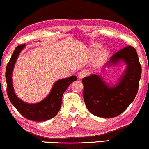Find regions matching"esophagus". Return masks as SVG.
<instances>
[{
	"mask_svg": "<svg viewBox=\"0 0 149 149\" xmlns=\"http://www.w3.org/2000/svg\"><path fill=\"white\" fill-rule=\"evenodd\" d=\"M88 75V72L87 70H81V72L79 73L78 77L79 79H81L83 78V77L87 76Z\"/></svg>",
	"mask_w": 149,
	"mask_h": 149,
	"instance_id": "34e87169",
	"label": "esophagus"
}]
</instances>
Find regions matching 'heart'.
Segmentation results:
<instances>
[{"instance_id": "obj_1", "label": "heart", "mask_w": 149, "mask_h": 149, "mask_svg": "<svg viewBox=\"0 0 149 149\" xmlns=\"http://www.w3.org/2000/svg\"><path fill=\"white\" fill-rule=\"evenodd\" d=\"M98 46L97 45H95L93 46V49H94V51H96V50L98 49ZM106 54H107V53H106L105 51H102V53H100V58H104V56H106Z\"/></svg>"}]
</instances>
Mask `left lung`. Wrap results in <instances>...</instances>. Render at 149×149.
<instances>
[{"mask_svg": "<svg viewBox=\"0 0 149 149\" xmlns=\"http://www.w3.org/2000/svg\"><path fill=\"white\" fill-rule=\"evenodd\" d=\"M123 60L127 64L125 74L116 86H109L97 75L84 77L83 96L86 106L94 116L115 117L124 111L134 100L138 91L142 68L136 51L127 46L113 54L109 63Z\"/></svg>", "mask_w": 149, "mask_h": 149, "instance_id": "obj_1", "label": "left lung"}]
</instances>
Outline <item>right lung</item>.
Here are the masks:
<instances>
[{
	"label": "right lung",
	"instance_id": "right-lung-1",
	"mask_svg": "<svg viewBox=\"0 0 149 149\" xmlns=\"http://www.w3.org/2000/svg\"><path fill=\"white\" fill-rule=\"evenodd\" d=\"M25 45H20L16 47L11 59L6 68L5 77L7 81V93L8 97L16 109L24 117L29 120L44 121L52 119L56 116L62 103V97L65 91L73 81L77 80L76 76H71L56 81L52 91L47 97L41 102L36 104H28L17 97L12 84V72L19 53L24 49Z\"/></svg>",
	"mask_w": 149,
	"mask_h": 149
}]
</instances>
